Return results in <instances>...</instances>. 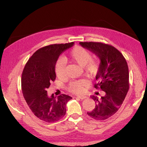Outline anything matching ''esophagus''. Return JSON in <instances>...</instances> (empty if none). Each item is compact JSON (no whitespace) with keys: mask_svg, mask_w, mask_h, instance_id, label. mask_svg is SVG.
Wrapping results in <instances>:
<instances>
[{"mask_svg":"<svg viewBox=\"0 0 147 147\" xmlns=\"http://www.w3.org/2000/svg\"><path fill=\"white\" fill-rule=\"evenodd\" d=\"M77 97H78L79 98H80V99H84V98H87V96H84V95H77Z\"/></svg>","mask_w":147,"mask_h":147,"instance_id":"obj_1","label":"esophagus"}]
</instances>
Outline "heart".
I'll list each match as a JSON object with an SVG mask.
<instances>
[{
	"label": "heart",
	"mask_w": 147,
	"mask_h": 147,
	"mask_svg": "<svg viewBox=\"0 0 147 147\" xmlns=\"http://www.w3.org/2000/svg\"><path fill=\"white\" fill-rule=\"evenodd\" d=\"M69 58L71 61L84 67V71L88 76L94 77L100 71V62L97 59H91V54L88 50L80 46H76L71 50L69 53ZM66 63L63 59H59L55 64V73L56 76L62 78L65 76ZM88 82L85 79L72 80L67 86V90L72 93L80 94L85 91Z\"/></svg>",
	"instance_id": "obj_1"
}]
</instances>
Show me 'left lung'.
Wrapping results in <instances>:
<instances>
[{"mask_svg": "<svg viewBox=\"0 0 147 147\" xmlns=\"http://www.w3.org/2000/svg\"><path fill=\"white\" fill-rule=\"evenodd\" d=\"M80 44L100 58V71L96 75L97 83L94 87L105 93L100 98L91 96L95 102V107L87 113L95 120H106L119 110L128 91L127 62L123 54L110 45L92 41L80 42Z\"/></svg>", "mask_w": 147, "mask_h": 147, "instance_id": "obj_1", "label": "left lung"}]
</instances>
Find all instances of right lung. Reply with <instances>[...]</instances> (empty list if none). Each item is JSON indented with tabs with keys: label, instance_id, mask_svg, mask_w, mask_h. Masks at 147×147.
I'll use <instances>...</instances> for the list:
<instances>
[{
	"label": "right lung",
	"instance_id": "add662e5",
	"mask_svg": "<svg viewBox=\"0 0 147 147\" xmlns=\"http://www.w3.org/2000/svg\"><path fill=\"white\" fill-rule=\"evenodd\" d=\"M74 45L54 44L38 49L27 61L21 77V88L30 109L37 117L53 123L63 117L71 96L61 94L49 96L47 89L56 79L55 64L60 54Z\"/></svg>",
	"mask_w": 147,
	"mask_h": 147
}]
</instances>
